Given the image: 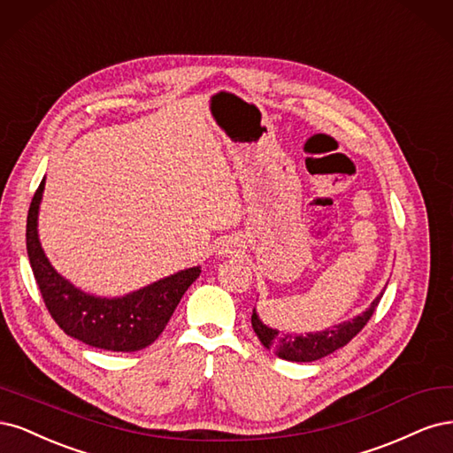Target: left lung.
Listing matches in <instances>:
<instances>
[{
	"mask_svg": "<svg viewBox=\"0 0 453 453\" xmlns=\"http://www.w3.org/2000/svg\"><path fill=\"white\" fill-rule=\"evenodd\" d=\"M384 296V291L378 296L371 306L359 316L352 318L349 322H342L339 326L327 327L326 331H318V333H306V334H294V333H284L279 329H271L264 322H261L259 316L256 314V309L252 312V327L257 334V339L261 341L267 349L274 352L279 357L286 361H316L322 359L329 354H333L334 349H339L346 346L349 341H352L356 334L367 326L371 319L372 312L376 311L378 303H380Z\"/></svg>",
	"mask_w": 453,
	"mask_h": 453,
	"instance_id": "1",
	"label": "left lung"
}]
</instances>
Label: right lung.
Returning a JSON list of instances; mask_svg holds the SVG:
<instances>
[{"instance_id": "right-lung-1", "label": "right lung", "mask_w": 453, "mask_h": 453, "mask_svg": "<svg viewBox=\"0 0 453 453\" xmlns=\"http://www.w3.org/2000/svg\"><path fill=\"white\" fill-rule=\"evenodd\" d=\"M42 189L45 179L41 180L27 212L26 248L35 282L54 322L69 337L111 352H137L152 344L165 329L186 289L199 276L201 267L174 273L124 297L107 299L84 294L56 273L41 248L37 214Z\"/></svg>"}]
</instances>
